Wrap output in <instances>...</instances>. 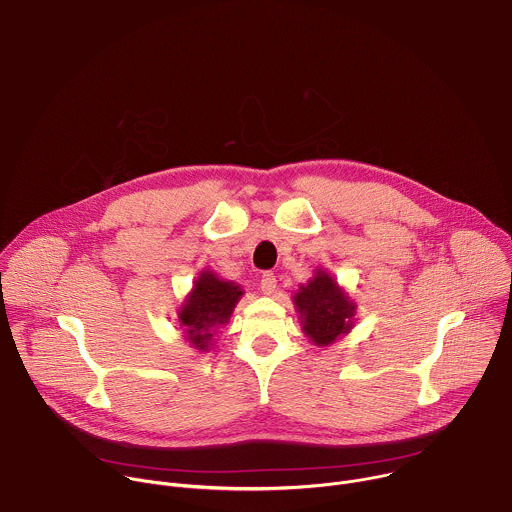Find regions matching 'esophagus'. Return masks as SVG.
Instances as JSON below:
<instances>
[{
    "label": "esophagus",
    "mask_w": 512,
    "mask_h": 512,
    "mask_svg": "<svg viewBox=\"0 0 512 512\" xmlns=\"http://www.w3.org/2000/svg\"><path fill=\"white\" fill-rule=\"evenodd\" d=\"M259 287H261V291H263L265 296H271L273 291H275V287H277V277H275V273L265 271V273L261 275V283H259Z\"/></svg>",
    "instance_id": "esophagus-1"
}]
</instances>
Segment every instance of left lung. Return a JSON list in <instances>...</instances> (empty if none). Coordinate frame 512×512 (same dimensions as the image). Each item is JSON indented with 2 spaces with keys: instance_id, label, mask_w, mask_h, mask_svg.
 I'll return each mask as SVG.
<instances>
[{
  "instance_id": "obj_1",
  "label": "left lung",
  "mask_w": 512,
  "mask_h": 512,
  "mask_svg": "<svg viewBox=\"0 0 512 512\" xmlns=\"http://www.w3.org/2000/svg\"><path fill=\"white\" fill-rule=\"evenodd\" d=\"M294 304L300 312L304 334L316 346L336 342L354 326L356 306L334 277L322 269H316V275L306 285H300Z\"/></svg>"
}]
</instances>
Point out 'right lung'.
<instances>
[{
	"mask_svg": "<svg viewBox=\"0 0 512 512\" xmlns=\"http://www.w3.org/2000/svg\"><path fill=\"white\" fill-rule=\"evenodd\" d=\"M243 294L241 285L225 281L212 271H202L178 312L184 338L196 350L206 352L212 346L214 330L229 322Z\"/></svg>",
	"mask_w": 512,
	"mask_h": 512,
	"instance_id": "1",
	"label": "right lung"
}]
</instances>
